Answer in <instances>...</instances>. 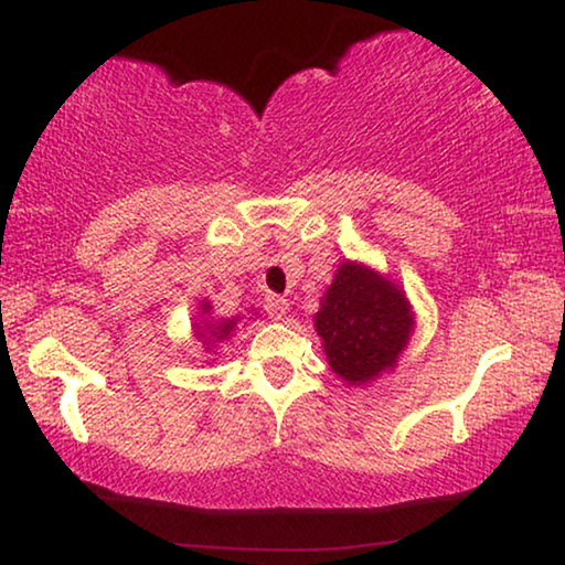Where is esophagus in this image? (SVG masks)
Wrapping results in <instances>:
<instances>
[{"instance_id":"esophagus-1","label":"esophagus","mask_w":565,"mask_h":565,"mask_svg":"<svg viewBox=\"0 0 565 565\" xmlns=\"http://www.w3.org/2000/svg\"><path fill=\"white\" fill-rule=\"evenodd\" d=\"M288 308H290L288 298H282V296H267V298H265V311L269 313V319H275V321L285 319V313H288Z\"/></svg>"}]
</instances>
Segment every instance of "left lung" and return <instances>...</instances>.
I'll return each instance as SVG.
<instances>
[{
    "label": "left lung",
    "mask_w": 565,
    "mask_h": 565,
    "mask_svg": "<svg viewBox=\"0 0 565 565\" xmlns=\"http://www.w3.org/2000/svg\"><path fill=\"white\" fill-rule=\"evenodd\" d=\"M329 367L347 385H367L398 365L416 313L404 288L365 262L344 259L313 316Z\"/></svg>",
    "instance_id": "obj_1"
}]
</instances>
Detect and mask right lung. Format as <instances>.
<instances>
[{"label": "right lung", "instance_id": "obj_1", "mask_svg": "<svg viewBox=\"0 0 565 565\" xmlns=\"http://www.w3.org/2000/svg\"><path fill=\"white\" fill-rule=\"evenodd\" d=\"M242 321H244V316H231V319L215 316L211 300L203 298L198 303L195 321H192V337H195L198 342L203 344V352L211 354V360H213L215 358V350H218V344L228 342V339L234 337V331L238 329V323H242ZM244 327H246V323H244Z\"/></svg>", "mask_w": 565, "mask_h": 565}]
</instances>
